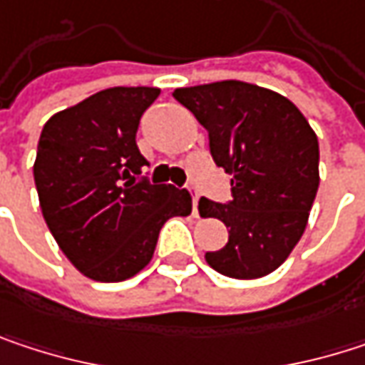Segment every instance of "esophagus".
Returning a JSON list of instances; mask_svg holds the SVG:
<instances>
[{"instance_id":"34e87169","label":"esophagus","mask_w":365,"mask_h":365,"mask_svg":"<svg viewBox=\"0 0 365 365\" xmlns=\"http://www.w3.org/2000/svg\"><path fill=\"white\" fill-rule=\"evenodd\" d=\"M192 192V213H194V217H198V194H196V190H190Z\"/></svg>"}]
</instances>
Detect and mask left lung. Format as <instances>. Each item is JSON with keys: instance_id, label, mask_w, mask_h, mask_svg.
<instances>
[{"instance_id": "left-lung-1", "label": "left lung", "mask_w": 365, "mask_h": 365, "mask_svg": "<svg viewBox=\"0 0 365 365\" xmlns=\"http://www.w3.org/2000/svg\"><path fill=\"white\" fill-rule=\"evenodd\" d=\"M173 97L207 128L215 165L232 175L228 205L198 200L202 217L228 228V243L207 252V264L232 279L270 274L304 235L319 187L315 130L283 95L239 80L178 88Z\"/></svg>"}]
</instances>
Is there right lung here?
Wrapping results in <instances>:
<instances>
[{
	"label": "right lung",
	"mask_w": 365,
	"mask_h": 365,
	"mask_svg": "<svg viewBox=\"0 0 365 365\" xmlns=\"http://www.w3.org/2000/svg\"><path fill=\"white\" fill-rule=\"evenodd\" d=\"M160 88H106L41 128L34 180L41 215L67 259L88 279L118 283L143 270L163 224L190 215L192 196L141 178L137 128Z\"/></svg>",
	"instance_id": "add662e5"
}]
</instances>
